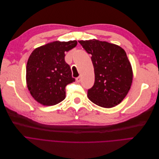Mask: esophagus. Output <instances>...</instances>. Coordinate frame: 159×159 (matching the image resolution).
I'll return each mask as SVG.
<instances>
[{
  "instance_id": "esophagus-1",
  "label": "esophagus",
  "mask_w": 159,
  "mask_h": 159,
  "mask_svg": "<svg viewBox=\"0 0 159 159\" xmlns=\"http://www.w3.org/2000/svg\"><path fill=\"white\" fill-rule=\"evenodd\" d=\"M75 80H76V81L77 82H80V81H81V77H78V78H75Z\"/></svg>"
}]
</instances>
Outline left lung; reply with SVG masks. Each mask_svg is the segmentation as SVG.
Returning <instances> with one entry per match:
<instances>
[{
  "instance_id": "obj_1",
  "label": "left lung",
  "mask_w": 159,
  "mask_h": 159,
  "mask_svg": "<svg viewBox=\"0 0 159 159\" xmlns=\"http://www.w3.org/2000/svg\"><path fill=\"white\" fill-rule=\"evenodd\" d=\"M78 42L92 55L95 81L88 90L89 99L104 108L116 106L127 94L133 81L132 67L125 50L106 41Z\"/></svg>"
}]
</instances>
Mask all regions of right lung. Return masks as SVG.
<instances>
[{
  "label": "right lung",
  "mask_w": 159,
  "mask_h": 159,
  "mask_svg": "<svg viewBox=\"0 0 159 159\" xmlns=\"http://www.w3.org/2000/svg\"><path fill=\"white\" fill-rule=\"evenodd\" d=\"M76 41H54L35 48L26 65V84L30 93L39 103L54 105L66 96L65 87L75 81L65 52L77 45Z\"/></svg>",
  "instance_id": "add662e5"
}]
</instances>
